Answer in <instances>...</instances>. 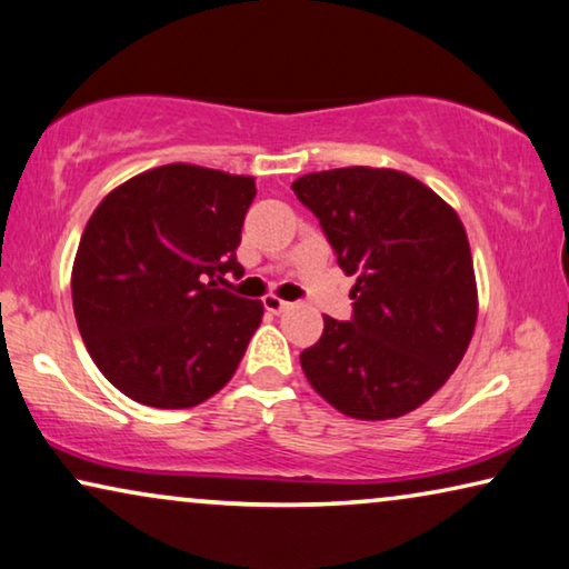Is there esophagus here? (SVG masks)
<instances>
[{"instance_id": "34e87169", "label": "esophagus", "mask_w": 569, "mask_h": 569, "mask_svg": "<svg viewBox=\"0 0 569 569\" xmlns=\"http://www.w3.org/2000/svg\"><path fill=\"white\" fill-rule=\"evenodd\" d=\"M262 307H266L270 313H281V311H286L288 307H291V303L283 301V299H278V296H273V293H268L266 299H262Z\"/></svg>"}]
</instances>
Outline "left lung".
Masks as SVG:
<instances>
[{
  "instance_id": "obj_1",
  "label": "left lung",
  "mask_w": 569,
  "mask_h": 569,
  "mask_svg": "<svg viewBox=\"0 0 569 569\" xmlns=\"http://www.w3.org/2000/svg\"><path fill=\"white\" fill-rule=\"evenodd\" d=\"M355 276L352 319L325 317L301 368L325 401L362 421L398 419L447 383L478 319L470 242L457 211L391 168H335L291 183Z\"/></svg>"
}]
</instances>
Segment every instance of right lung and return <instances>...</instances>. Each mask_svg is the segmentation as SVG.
Returning <instances> with one entry per match:
<instances>
[{"label":"right lung","mask_w":569,"mask_h":569,"mask_svg":"<svg viewBox=\"0 0 569 569\" xmlns=\"http://www.w3.org/2000/svg\"><path fill=\"white\" fill-rule=\"evenodd\" d=\"M256 178L171 163L101 199L76 250L83 345L109 383L152 409H191L230 383L262 319L217 281L242 273Z\"/></svg>","instance_id":"add662e5"}]
</instances>
